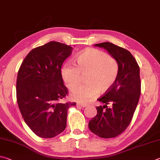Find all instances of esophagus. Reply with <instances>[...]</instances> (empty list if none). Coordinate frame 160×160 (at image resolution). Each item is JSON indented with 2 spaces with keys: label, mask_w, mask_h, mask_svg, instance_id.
I'll list each match as a JSON object with an SVG mask.
<instances>
[{
  "label": "esophagus",
  "mask_w": 160,
  "mask_h": 160,
  "mask_svg": "<svg viewBox=\"0 0 160 160\" xmlns=\"http://www.w3.org/2000/svg\"><path fill=\"white\" fill-rule=\"evenodd\" d=\"M77 106H80V107H82V108H86V106H87V105L83 104V103H77Z\"/></svg>",
  "instance_id": "1"
}]
</instances>
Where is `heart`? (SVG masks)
<instances>
[{
	"label": "heart",
	"instance_id": "1",
	"mask_svg": "<svg viewBox=\"0 0 160 160\" xmlns=\"http://www.w3.org/2000/svg\"><path fill=\"white\" fill-rule=\"evenodd\" d=\"M75 66L67 64L62 69V77L67 87L73 90L86 75L84 85L74 89L71 94L73 100L88 102L98 92L104 93L116 82L119 74V63L116 58L102 50L88 48L76 58Z\"/></svg>",
	"mask_w": 160,
	"mask_h": 160
}]
</instances>
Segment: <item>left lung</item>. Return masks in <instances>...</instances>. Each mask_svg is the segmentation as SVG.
Here are the masks:
<instances>
[{"instance_id":"1","label":"left lung","mask_w":160,"mask_h":160,"mask_svg":"<svg viewBox=\"0 0 160 160\" xmlns=\"http://www.w3.org/2000/svg\"><path fill=\"white\" fill-rule=\"evenodd\" d=\"M94 46L103 48L116 58L119 69L113 86L98 99L105 105L96 108L97 114L89 122L88 127L100 138H114L127 129L138 103L141 91L140 67L132 54L124 48L110 42Z\"/></svg>"}]
</instances>
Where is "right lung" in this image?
Returning a JSON list of instances; mask_svg holds the SVG:
<instances>
[{"label": "right lung", "instance_id": "add662e5", "mask_svg": "<svg viewBox=\"0 0 160 160\" xmlns=\"http://www.w3.org/2000/svg\"><path fill=\"white\" fill-rule=\"evenodd\" d=\"M72 48L50 41L31 50L19 67L17 101L24 122L36 135L53 138L67 125V110L76 102L60 103L68 94L61 68Z\"/></svg>", "mask_w": 160, "mask_h": 160}]
</instances>
